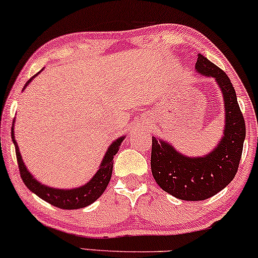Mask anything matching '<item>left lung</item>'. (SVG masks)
Wrapping results in <instances>:
<instances>
[{
    "instance_id": "left-lung-1",
    "label": "left lung",
    "mask_w": 258,
    "mask_h": 258,
    "mask_svg": "<svg viewBox=\"0 0 258 258\" xmlns=\"http://www.w3.org/2000/svg\"><path fill=\"white\" fill-rule=\"evenodd\" d=\"M196 69L202 75L213 77L222 89L225 102L222 141L209 155L187 158L153 136L150 156L152 173L158 185L175 198L188 202L209 199L232 181L238 170L245 139V121L229 77L202 54H198Z\"/></svg>"
}]
</instances>
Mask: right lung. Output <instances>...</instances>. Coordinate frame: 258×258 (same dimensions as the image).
I'll return each mask as SVG.
<instances>
[{
	"instance_id": "obj_1",
	"label": "right lung",
	"mask_w": 258,
	"mask_h": 258,
	"mask_svg": "<svg viewBox=\"0 0 258 258\" xmlns=\"http://www.w3.org/2000/svg\"><path fill=\"white\" fill-rule=\"evenodd\" d=\"M35 76H38L36 73ZM35 76H33L28 82L26 83L25 88L31 83V80L34 78ZM12 139L15 146V152H16V159H18V165L20 175H21L22 181L25 182V185L32 190L33 193H35L39 198H41L47 202L51 205L59 207L62 210H77V209H83V207L90 205L95 200L99 198L103 195L106 186L110 181L112 174V165H113V156L116 155V153L118 152L119 146L123 141L124 137H119L118 140H116L111 146L109 147L108 152H106L104 159H103L102 165H100L98 172L95 174V176L86 183V185L78 187L75 189H56L51 188L45 185L36 181V180L31 175V173L28 172L26 168V166L23 165V161L20 155L18 143H16L14 139V125L12 126Z\"/></svg>"
}]
</instances>
